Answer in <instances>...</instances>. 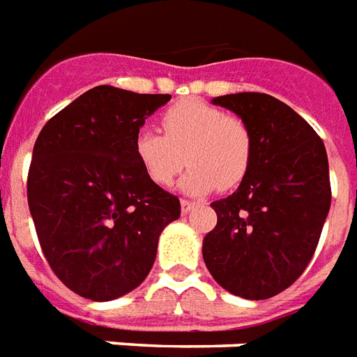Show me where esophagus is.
I'll return each mask as SVG.
<instances>
[{
  "instance_id": "obj_1",
  "label": "esophagus",
  "mask_w": 357,
  "mask_h": 357,
  "mask_svg": "<svg viewBox=\"0 0 357 357\" xmlns=\"http://www.w3.org/2000/svg\"><path fill=\"white\" fill-rule=\"evenodd\" d=\"M198 206L196 202H190V199H181V209H183V213H190L194 207Z\"/></svg>"
}]
</instances>
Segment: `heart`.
<instances>
[{"label":"heart","mask_w":357,"mask_h":357,"mask_svg":"<svg viewBox=\"0 0 357 357\" xmlns=\"http://www.w3.org/2000/svg\"><path fill=\"white\" fill-rule=\"evenodd\" d=\"M163 132L142 126L134 136V158L155 184L167 186L190 163L181 181L188 194L231 190L250 171L254 136L240 117L202 100H184L161 117ZM187 159H183V153Z\"/></svg>","instance_id":"b5f03b06"}]
</instances>
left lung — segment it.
<instances>
[{"mask_svg":"<svg viewBox=\"0 0 357 357\" xmlns=\"http://www.w3.org/2000/svg\"><path fill=\"white\" fill-rule=\"evenodd\" d=\"M252 130L254 158L238 190L211 207L217 225L204 261L225 290L267 300L287 290L312 261L331 207L325 144L307 121L273 96L213 98Z\"/></svg>","mask_w":357,"mask_h":357,"instance_id":"1","label":"left lung"}]
</instances>
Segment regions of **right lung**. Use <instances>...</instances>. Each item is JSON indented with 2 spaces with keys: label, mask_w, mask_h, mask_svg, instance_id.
Masks as SVG:
<instances>
[{
  "label": "right lung",
  "mask_w": 357,
  "mask_h": 357,
  "mask_svg": "<svg viewBox=\"0 0 357 357\" xmlns=\"http://www.w3.org/2000/svg\"><path fill=\"white\" fill-rule=\"evenodd\" d=\"M169 93L96 86L52 117L32 151L26 196L38 240L63 284L109 302L142 284L181 202L148 178L132 142Z\"/></svg>",
  "instance_id": "add662e5"
}]
</instances>
